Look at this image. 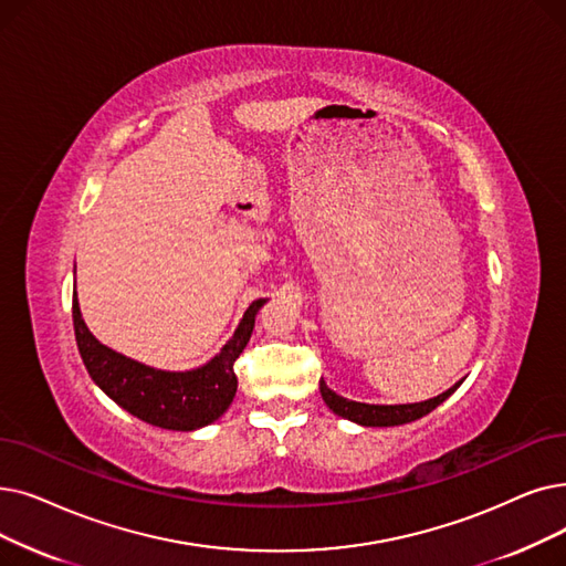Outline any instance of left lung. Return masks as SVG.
Instances as JSON below:
<instances>
[{
  "label": "left lung",
  "mask_w": 566,
  "mask_h": 566,
  "mask_svg": "<svg viewBox=\"0 0 566 566\" xmlns=\"http://www.w3.org/2000/svg\"><path fill=\"white\" fill-rule=\"evenodd\" d=\"M462 384V379L458 384H453L449 390L439 392L437 398L423 400V402H413V405H367V402H356L349 398L337 396L335 390H331L326 386V381H318V390H322V398L328 405V409L342 419H347L352 423H358L363 428H392V426H405L411 423L416 419H423L426 413H430L432 409H437L447 398H451L453 392L458 390V386Z\"/></svg>",
  "instance_id": "left-lung-1"
}]
</instances>
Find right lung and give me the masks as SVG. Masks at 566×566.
I'll list each match as a JSON object with an SVG mask.
<instances>
[{"label": "right lung", "mask_w": 566, "mask_h": 566, "mask_svg": "<svg viewBox=\"0 0 566 566\" xmlns=\"http://www.w3.org/2000/svg\"><path fill=\"white\" fill-rule=\"evenodd\" d=\"M263 305L265 298L254 301L219 354L185 373L159 370L106 347L83 322L78 293H73V331L92 381L113 402L150 426L191 432L214 423L231 407L238 388L233 363L248 347Z\"/></svg>", "instance_id": "right-lung-1"}]
</instances>
